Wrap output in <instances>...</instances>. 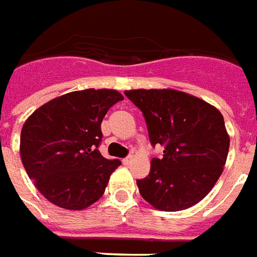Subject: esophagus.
Returning a JSON list of instances; mask_svg holds the SVG:
<instances>
[{
    "label": "esophagus",
    "mask_w": 257,
    "mask_h": 257,
    "mask_svg": "<svg viewBox=\"0 0 257 257\" xmlns=\"http://www.w3.org/2000/svg\"><path fill=\"white\" fill-rule=\"evenodd\" d=\"M132 162H133V156H132V155H130V156H127V158H124V159H123V163H124V165H130Z\"/></svg>",
    "instance_id": "1"
}]
</instances>
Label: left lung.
I'll list each match as a JSON object with an SVG mask.
<instances>
[{
  "label": "left lung",
  "instance_id": "left-lung-1",
  "mask_svg": "<svg viewBox=\"0 0 257 257\" xmlns=\"http://www.w3.org/2000/svg\"><path fill=\"white\" fill-rule=\"evenodd\" d=\"M125 96L143 112L149 141L163 148L151 161L138 191L155 209L177 212L210 192L223 173L230 137L223 114L201 98L177 90H130Z\"/></svg>",
  "mask_w": 257,
  "mask_h": 257
}]
</instances>
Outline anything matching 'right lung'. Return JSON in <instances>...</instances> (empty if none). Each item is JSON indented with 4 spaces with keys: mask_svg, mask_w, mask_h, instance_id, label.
Here are the masks:
<instances>
[{
    "mask_svg": "<svg viewBox=\"0 0 257 257\" xmlns=\"http://www.w3.org/2000/svg\"><path fill=\"white\" fill-rule=\"evenodd\" d=\"M119 101L123 95L114 90L73 91L44 103L25 121L22 163L51 203L83 210L103 195L121 162L106 159L98 151L101 123Z\"/></svg>",
    "mask_w": 257,
    "mask_h": 257,
    "instance_id": "1",
    "label": "right lung"
}]
</instances>
